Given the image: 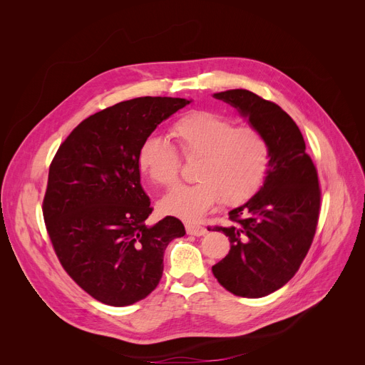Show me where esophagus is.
Wrapping results in <instances>:
<instances>
[{
    "label": "esophagus",
    "mask_w": 365,
    "mask_h": 365,
    "mask_svg": "<svg viewBox=\"0 0 365 365\" xmlns=\"http://www.w3.org/2000/svg\"><path fill=\"white\" fill-rule=\"evenodd\" d=\"M186 232L194 237H202L207 234V229L200 225H186Z\"/></svg>",
    "instance_id": "34e87169"
}]
</instances>
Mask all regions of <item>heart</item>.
I'll use <instances>...</instances> for the list:
<instances>
[{"mask_svg":"<svg viewBox=\"0 0 365 365\" xmlns=\"http://www.w3.org/2000/svg\"><path fill=\"white\" fill-rule=\"evenodd\" d=\"M185 160H198L197 183L167 194L165 213L198 222L219 200L237 205L260 189L271 164V146L253 125H237L232 118L208 109L186 112L170 127ZM139 167L160 186L170 187L180 178L182 158L168 140L148 136L139 149Z\"/></svg>","mask_w":365,"mask_h":365,"instance_id":"heart-1","label":"heart"}]
</instances>
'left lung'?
<instances>
[{"instance_id": "1", "label": "left lung", "mask_w": 365, "mask_h": 365, "mask_svg": "<svg viewBox=\"0 0 365 365\" xmlns=\"http://www.w3.org/2000/svg\"><path fill=\"white\" fill-rule=\"evenodd\" d=\"M215 98L264 134L271 164L259 192L229 212L226 226L213 227L229 237L231 250L212 271L232 294L263 297L289 282L309 252L321 208L318 173L299 127L277 103L242 88Z\"/></svg>"}]
</instances>
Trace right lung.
<instances>
[{"label":"right lung","instance_id":"right-lung-1","mask_svg":"<svg viewBox=\"0 0 365 365\" xmlns=\"http://www.w3.org/2000/svg\"><path fill=\"white\" fill-rule=\"evenodd\" d=\"M179 98H138L90 115L57 149L48 168L43 216L66 274L96 300L128 306L149 296L164 269L168 242L183 223L165 216L153 226L140 185L139 149Z\"/></svg>","mask_w":365,"mask_h":365}]
</instances>
